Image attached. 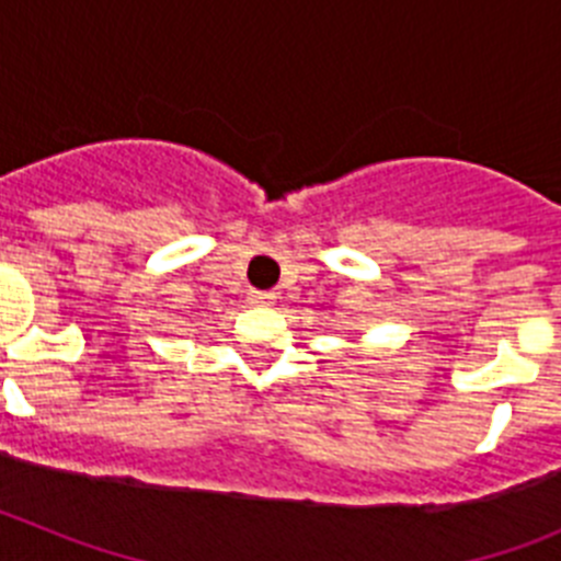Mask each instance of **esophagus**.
<instances>
[{
  "label": "esophagus",
  "instance_id": "esophagus-1",
  "mask_svg": "<svg viewBox=\"0 0 561 561\" xmlns=\"http://www.w3.org/2000/svg\"><path fill=\"white\" fill-rule=\"evenodd\" d=\"M277 300L275 291H250V304L252 306H272Z\"/></svg>",
  "mask_w": 561,
  "mask_h": 561
}]
</instances>
